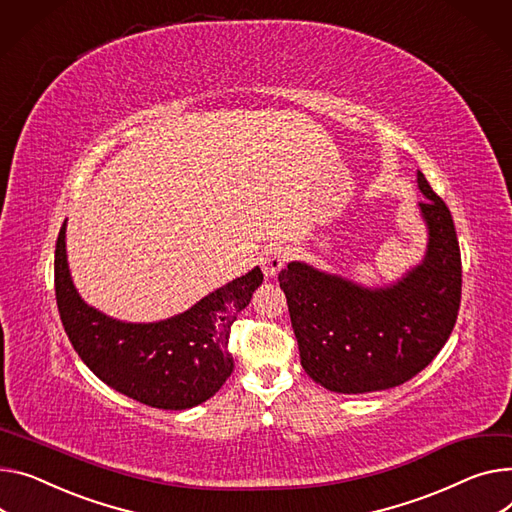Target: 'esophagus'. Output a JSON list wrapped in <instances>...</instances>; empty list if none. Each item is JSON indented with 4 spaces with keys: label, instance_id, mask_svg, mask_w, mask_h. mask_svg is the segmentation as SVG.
Masks as SVG:
<instances>
[{
    "label": "esophagus",
    "instance_id": "34e87169",
    "mask_svg": "<svg viewBox=\"0 0 512 512\" xmlns=\"http://www.w3.org/2000/svg\"><path fill=\"white\" fill-rule=\"evenodd\" d=\"M259 263H261V269H263L265 278L271 280V278H276L278 271L288 263V253H286L282 247H278V245L267 247V249L263 251Z\"/></svg>",
    "mask_w": 512,
    "mask_h": 512
}]
</instances>
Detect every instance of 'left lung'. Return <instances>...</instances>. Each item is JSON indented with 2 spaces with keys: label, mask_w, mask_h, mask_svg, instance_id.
<instances>
[{
  "label": "left lung",
  "mask_w": 512,
  "mask_h": 512,
  "mask_svg": "<svg viewBox=\"0 0 512 512\" xmlns=\"http://www.w3.org/2000/svg\"><path fill=\"white\" fill-rule=\"evenodd\" d=\"M424 259L387 286L368 288L292 261L278 282L286 294L300 364L335 393L385 391L410 381L447 344L461 302L455 224L418 170Z\"/></svg>",
  "instance_id": "1"
}]
</instances>
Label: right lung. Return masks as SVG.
<instances>
[{
    "label": "right lung",
    "mask_w": 512,
    "mask_h": 512,
    "mask_svg": "<svg viewBox=\"0 0 512 512\" xmlns=\"http://www.w3.org/2000/svg\"><path fill=\"white\" fill-rule=\"evenodd\" d=\"M65 226L67 220L55 245V296L65 333L84 364L102 383L158 410H189L216 395L234 368L230 327L261 286V269L253 267L185 313L127 323L78 294L67 265Z\"/></svg>",
    "instance_id": "obj_1"
}]
</instances>
